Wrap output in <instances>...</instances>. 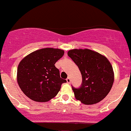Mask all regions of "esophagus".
I'll use <instances>...</instances> for the list:
<instances>
[{"instance_id": "34e87169", "label": "esophagus", "mask_w": 131, "mask_h": 131, "mask_svg": "<svg viewBox=\"0 0 131 131\" xmlns=\"http://www.w3.org/2000/svg\"><path fill=\"white\" fill-rule=\"evenodd\" d=\"M66 81H67V83H70V82H71V79H70V77H68V78L66 79Z\"/></svg>"}]
</instances>
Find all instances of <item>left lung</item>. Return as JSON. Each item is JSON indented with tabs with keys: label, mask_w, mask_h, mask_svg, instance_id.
Here are the masks:
<instances>
[{
	"label": "left lung",
	"mask_w": 131,
	"mask_h": 131,
	"mask_svg": "<svg viewBox=\"0 0 131 131\" xmlns=\"http://www.w3.org/2000/svg\"><path fill=\"white\" fill-rule=\"evenodd\" d=\"M82 75L79 88L72 89L76 99L86 105L94 104L110 92L114 81L113 68L102 54L89 49H73L68 52Z\"/></svg>",
	"instance_id": "obj_1"
}]
</instances>
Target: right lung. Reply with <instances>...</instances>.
Here are the masks:
<instances>
[{"label":"right lung","mask_w":131,"mask_h":131,"mask_svg":"<svg viewBox=\"0 0 131 131\" xmlns=\"http://www.w3.org/2000/svg\"><path fill=\"white\" fill-rule=\"evenodd\" d=\"M64 54L58 48L38 50L25 56L19 63L17 81L27 96L36 102L49 101L60 91L66 80L60 78V71L54 66Z\"/></svg>","instance_id":"obj_1"}]
</instances>
